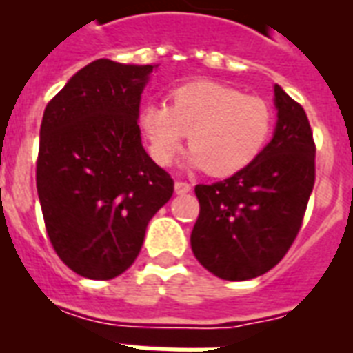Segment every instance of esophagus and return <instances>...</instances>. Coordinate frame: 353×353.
Wrapping results in <instances>:
<instances>
[{
  "instance_id": "obj_1",
  "label": "esophagus",
  "mask_w": 353,
  "mask_h": 353,
  "mask_svg": "<svg viewBox=\"0 0 353 353\" xmlns=\"http://www.w3.org/2000/svg\"><path fill=\"white\" fill-rule=\"evenodd\" d=\"M174 191H176L179 195L190 193V191H191V184H188V182H184V180H176V182H174Z\"/></svg>"
}]
</instances>
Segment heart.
<instances>
[{"label": "heart", "instance_id": "heart-1", "mask_svg": "<svg viewBox=\"0 0 353 353\" xmlns=\"http://www.w3.org/2000/svg\"><path fill=\"white\" fill-rule=\"evenodd\" d=\"M272 106L258 95L214 81L182 84L169 94V105H147L139 128L149 154L169 165L190 134V162L212 176H228L248 168L269 143Z\"/></svg>", "mask_w": 353, "mask_h": 353}]
</instances>
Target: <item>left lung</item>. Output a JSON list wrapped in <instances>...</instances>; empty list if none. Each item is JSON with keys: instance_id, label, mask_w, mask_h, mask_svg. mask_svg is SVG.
I'll list each match as a JSON object with an SVG mask.
<instances>
[{"instance_id": "8db88e82", "label": "left lung", "mask_w": 353, "mask_h": 353, "mask_svg": "<svg viewBox=\"0 0 353 353\" xmlns=\"http://www.w3.org/2000/svg\"><path fill=\"white\" fill-rule=\"evenodd\" d=\"M274 136L248 168L195 185L199 217L191 250L223 280L265 274L288 254L315 185V139L304 108L276 84Z\"/></svg>"}]
</instances>
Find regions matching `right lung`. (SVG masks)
<instances>
[{"mask_svg": "<svg viewBox=\"0 0 353 353\" xmlns=\"http://www.w3.org/2000/svg\"><path fill=\"white\" fill-rule=\"evenodd\" d=\"M152 68L95 60L43 110L37 190L46 232L57 256L84 278L125 272L174 191L139 136V99Z\"/></svg>", "mask_w": 353, "mask_h": 353, "instance_id": "1", "label": "right lung"}]
</instances>
